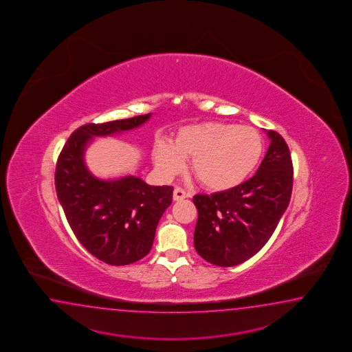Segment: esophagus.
Segmentation results:
<instances>
[{
	"label": "esophagus",
	"instance_id": "obj_1",
	"mask_svg": "<svg viewBox=\"0 0 352 352\" xmlns=\"http://www.w3.org/2000/svg\"><path fill=\"white\" fill-rule=\"evenodd\" d=\"M187 196H188V193L185 190H182L181 187H176L173 190V200L175 201L184 200V199H186Z\"/></svg>",
	"mask_w": 352,
	"mask_h": 352
}]
</instances>
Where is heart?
Returning a JSON list of instances; mask_svg holds the SVG:
<instances>
[{"label":"heart","mask_w":352,"mask_h":352,"mask_svg":"<svg viewBox=\"0 0 352 352\" xmlns=\"http://www.w3.org/2000/svg\"><path fill=\"white\" fill-rule=\"evenodd\" d=\"M263 153L261 135L252 127L201 122L182 127L173 144L159 140L152 151L160 175L171 179L191 159L190 168L201 185L226 191L241 185L255 171Z\"/></svg>","instance_id":"1"}]
</instances>
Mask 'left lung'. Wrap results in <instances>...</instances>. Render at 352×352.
Returning <instances> with one entry per match:
<instances>
[{
    "instance_id": "1",
    "label": "left lung",
    "mask_w": 352,
    "mask_h": 352,
    "mask_svg": "<svg viewBox=\"0 0 352 352\" xmlns=\"http://www.w3.org/2000/svg\"><path fill=\"white\" fill-rule=\"evenodd\" d=\"M267 136L269 150L255 176L231 190L193 196L199 211L193 245L212 265L230 267L256 255L289 206L294 182L289 146L276 131Z\"/></svg>"
}]
</instances>
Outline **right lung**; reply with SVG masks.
Listing matches in <instances>:
<instances>
[{"label": "right lung", "mask_w": 352, "mask_h": 352, "mask_svg": "<svg viewBox=\"0 0 352 352\" xmlns=\"http://www.w3.org/2000/svg\"><path fill=\"white\" fill-rule=\"evenodd\" d=\"M151 113L104 124H87L72 132L56 164L55 186L69 228L98 260L124 266L145 257L160 219L173 202V186H150L135 176L95 177L85 165L94 138L140 127Z\"/></svg>", "instance_id": "1"}]
</instances>
